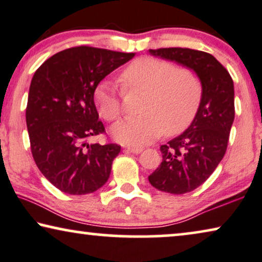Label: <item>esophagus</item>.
<instances>
[{"instance_id": "1", "label": "esophagus", "mask_w": 262, "mask_h": 262, "mask_svg": "<svg viewBox=\"0 0 262 262\" xmlns=\"http://www.w3.org/2000/svg\"><path fill=\"white\" fill-rule=\"evenodd\" d=\"M125 149H126L128 152L132 154H141L143 151V148H134V146H126Z\"/></svg>"}]
</instances>
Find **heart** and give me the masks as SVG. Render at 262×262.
<instances>
[{
  "instance_id": "b5f03b06",
  "label": "heart",
  "mask_w": 262,
  "mask_h": 262,
  "mask_svg": "<svg viewBox=\"0 0 262 262\" xmlns=\"http://www.w3.org/2000/svg\"><path fill=\"white\" fill-rule=\"evenodd\" d=\"M125 89L146 92L141 103L142 116L121 120L112 127V136L123 144L139 146L163 134L184 132L194 119L203 95V83L191 69H178L167 60L142 57L120 75ZM123 92L111 80L100 81L93 99L100 116L112 121L120 117Z\"/></svg>"
}]
</instances>
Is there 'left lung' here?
<instances>
[{
  "label": "left lung",
  "instance_id": "8db88e82",
  "mask_svg": "<svg viewBox=\"0 0 262 262\" xmlns=\"http://www.w3.org/2000/svg\"><path fill=\"white\" fill-rule=\"evenodd\" d=\"M150 55L171 60L198 74L203 95L187 130L161 145L162 162L149 175L154 187L184 194L204 184L227 151L235 118L234 82L228 70L207 52L192 49L149 50Z\"/></svg>",
  "mask_w": 262,
  "mask_h": 262
}]
</instances>
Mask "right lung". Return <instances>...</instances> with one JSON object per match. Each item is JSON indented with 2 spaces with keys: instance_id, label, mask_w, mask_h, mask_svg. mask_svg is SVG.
Returning a JSON list of instances; mask_svg holds the SVG:
<instances>
[{
  "instance_id": "1",
  "label": "right lung",
  "mask_w": 262,
  "mask_h": 262,
  "mask_svg": "<svg viewBox=\"0 0 262 262\" xmlns=\"http://www.w3.org/2000/svg\"><path fill=\"white\" fill-rule=\"evenodd\" d=\"M134 57L77 46L50 57L34 73L26 108L32 155L59 191L88 194L108 180L120 145L87 142L105 132L93 93L100 81Z\"/></svg>"
}]
</instances>
